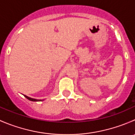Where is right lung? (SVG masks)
Here are the masks:
<instances>
[{
  "label": "right lung",
  "instance_id": "obj_1",
  "mask_svg": "<svg viewBox=\"0 0 135 135\" xmlns=\"http://www.w3.org/2000/svg\"><path fill=\"white\" fill-rule=\"evenodd\" d=\"M25 97L27 98V99H28L29 100H31V101H42V100H38V99H32L31 97H28L26 96V95H24Z\"/></svg>",
  "mask_w": 135,
  "mask_h": 135
}]
</instances>
